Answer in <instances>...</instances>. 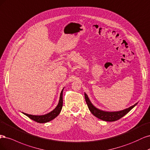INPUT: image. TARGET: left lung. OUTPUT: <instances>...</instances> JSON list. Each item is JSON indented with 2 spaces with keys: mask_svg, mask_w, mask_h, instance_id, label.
Masks as SVG:
<instances>
[{
  "mask_svg": "<svg viewBox=\"0 0 150 150\" xmlns=\"http://www.w3.org/2000/svg\"><path fill=\"white\" fill-rule=\"evenodd\" d=\"M85 98L86 103L87 104L88 107L91 112L95 117H97L99 119L102 120L103 121H106V122H115L117 121L121 118H122L125 115H127L130 110H131L135 105L137 103L134 104V105L128 108L125 109L122 111H120V112H104V111H101L96 108H95L94 106L91 104L89 98H88V96L86 95V93H85Z\"/></svg>",
  "mask_w": 150,
  "mask_h": 150,
  "instance_id": "1",
  "label": "left lung"
}]
</instances>
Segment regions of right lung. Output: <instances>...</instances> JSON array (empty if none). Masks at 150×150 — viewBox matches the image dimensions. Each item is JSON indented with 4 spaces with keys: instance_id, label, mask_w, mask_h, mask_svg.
Masks as SVG:
<instances>
[{
    "instance_id": "right-lung-1",
    "label": "right lung",
    "mask_w": 150,
    "mask_h": 150,
    "mask_svg": "<svg viewBox=\"0 0 150 150\" xmlns=\"http://www.w3.org/2000/svg\"><path fill=\"white\" fill-rule=\"evenodd\" d=\"M63 90L61 91L59 104H58V105L57 106V107L54 110L52 111L51 112H50L49 113L44 115H41V116L32 115H28V114L24 113H23L24 115H25L26 116H27L28 118H30V119H32L33 121H35V122H36L37 123H44L50 122V121L52 120L53 119H54L55 117H57L61 112V110L63 107V98H62Z\"/></svg>"
}]
</instances>
